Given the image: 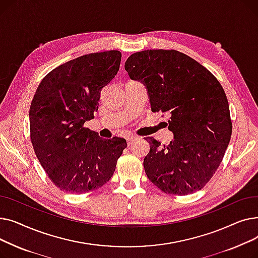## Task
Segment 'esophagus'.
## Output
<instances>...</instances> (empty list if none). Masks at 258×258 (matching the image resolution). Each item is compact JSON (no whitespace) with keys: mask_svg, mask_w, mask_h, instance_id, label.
I'll use <instances>...</instances> for the list:
<instances>
[{"mask_svg":"<svg viewBox=\"0 0 258 258\" xmlns=\"http://www.w3.org/2000/svg\"><path fill=\"white\" fill-rule=\"evenodd\" d=\"M138 138L137 137H135V136H128L127 138H126V142H127V145H132L135 141H136Z\"/></svg>","mask_w":258,"mask_h":258,"instance_id":"34e87169","label":"esophagus"}]
</instances>
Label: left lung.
Wrapping results in <instances>:
<instances>
[{
  "label": "left lung",
  "mask_w": 258,
  "mask_h": 258,
  "mask_svg": "<svg viewBox=\"0 0 258 258\" xmlns=\"http://www.w3.org/2000/svg\"><path fill=\"white\" fill-rule=\"evenodd\" d=\"M130 78L142 83L152 112L168 114L173 140L166 146L147 137V178L165 194L186 196L204 187L220 166L232 123L219 80L175 50H145L126 59Z\"/></svg>",
  "instance_id": "8db88e82"
}]
</instances>
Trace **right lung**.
I'll list each match as a JSON object with an SVG mask.
<instances>
[{"instance_id":"obj_1","label":"right lung","mask_w":258,"mask_h":258,"mask_svg":"<svg viewBox=\"0 0 258 258\" xmlns=\"http://www.w3.org/2000/svg\"><path fill=\"white\" fill-rule=\"evenodd\" d=\"M117 50L67 61L40 81L30 105V138L40 165L60 190L86 194L110 181L126 140L85 127L100 92L119 71Z\"/></svg>"}]
</instances>
